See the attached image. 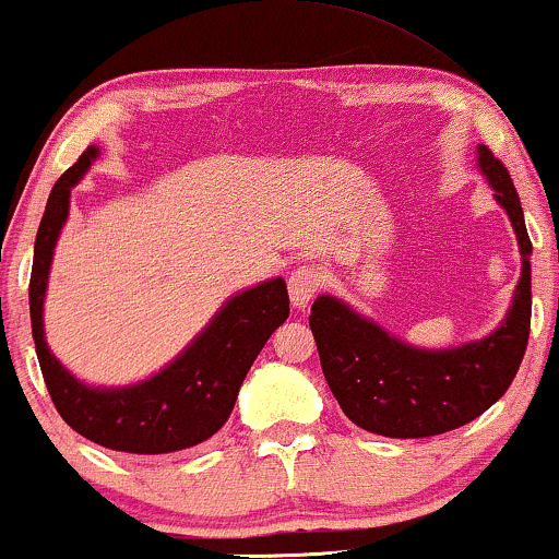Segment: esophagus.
<instances>
[{
    "label": "esophagus",
    "mask_w": 559,
    "mask_h": 559,
    "mask_svg": "<svg viewBox=\"0 0 559 559\" xmlns=\"http://www.w3.org/2000/svg\"><path fill=\"white\" fill-rule=\"evenodd\" d=\"M322 281H325V275L314 265L297 267V271L288 275V297H292V305L297 309H305L314 299V294L320 292Z\"/></svg>",
    "instance_id": "34e87169"
}]
</instances>
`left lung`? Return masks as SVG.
Wrapping results in <instances>:
<instances>
[{"label": "left lung", "mask_w": 559, "mask_h": 559, "mask_svg": "<svg viewBox=\"0 0 559 559\" xmlns=\"http://www.w3.org/2000/svg\"><path fill=\"white\" fill-rule=\"evenodd\" d=\"M479 169L506 207L521 250V278L506 320L479 341L453 348L403 344L378 322L361 318L346 301L314 299L309 328L320 352L322 374L335 401L356 427L382 437H432L459 429L506 395L528 344L531 239L513 179L487 145Z\"/></svg>", "instance_id": "8db88e82"}]
</instances>
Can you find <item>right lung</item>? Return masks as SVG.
I'll return each mask as SVG.
<instances>
[{"mask_svg": "<svg viewBox=\"0 0 559 559\" xmlns=\"http://www.w3.org/2000/svg\"><path fill=\"white\" fill-rule=\"evenodd\" d=\"M96 158L98 147L87 145L83 156L59 177L36 234L28 297L38 365L59 416L78 435L122 453H177L200 445L226 425L252 361L288 318L286 281H265L226 299L205 331L153 378L122 388H91L80 382L49 352L44 299L53 247L70 215V192Z\"/></svg>", "mask_w": 559, "mask_h": 559, "instance_id": "obj_1", "label": "right lung"}]
</instances>
